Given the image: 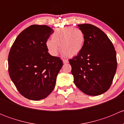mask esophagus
I'll use <instances>...</instances> for the list:
<instances>
[{
	"label": "esophagus",
	"mask_w": 124,
	"mask_h": 124,
	"mask_svg": "<svg viewBox=\"0 0 124 124\" xmlns=\"http://www.w3.org/2000/svg\"><path fill=\"white\" fill-rule=\"evenodd\" d=\"M62 61H63V63H68V59H62Z\"/></svg>",
	"instance_id": "esophagus-1"
}]
</instances>
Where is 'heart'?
<instances>
[{
  "label": "heart",
  "instance_id": "b5f03b06",
  "mask_svg": "<svg viewBox=\"0 0 124 124\" xmlns=\"http://www.w3.org/2000/svg\"><path fill=\"white\" fill-rule=\"evenodd\" d=\"M85 43V35L80 29L65 26L57 28L52 35V39L46 41V47L52 56H56L60 46L61 50L69 57L79 54Z\"/></svg>",
  "mask_w": 124,
  "mask_h": 124
}]
</instances>
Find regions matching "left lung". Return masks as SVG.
Listing matches in <instances>:
<instances>
[{"instance_id":"8db88e82","label":"left lung","mask_w":124,"mask_h":124,"mask_svg":"<svg viewBox=\"0 0 124 124\" xmlns=\"http://www.w3.org/2000/svg\"><path fill=\"white\" fill-rule=\"evenodd\" d=\"M85 35L82 52L69 60L74 82L81 91L97 96L110 87L117 68L114 46L106 33L90 24H78Z\"/></svg>"}]
</instances>
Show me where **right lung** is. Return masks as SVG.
I'll return each mask as SVG.
<instances>
[{"label":"right lung","instance_id":"right-lung-1","mask_svg":"<svg viewBox=\"0 0 124 124\" xmlns=\"http://www.w3.org/2000/svg\"><path fill=\"white\" fill-rule=\"evenodd\" d=\"M53 32L46 25H31L18 35L10 50L9 76L18 92L27 99H44L55 87L63 62L60 57L51 56L46 47Z\"/></svg>","mask_w":124,"mask_h":124}]
</instances>
